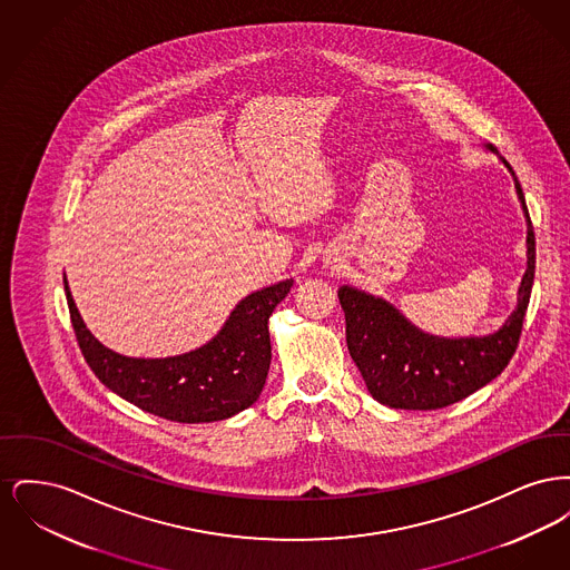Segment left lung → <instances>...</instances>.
Masks as SVG:
<instances>
[{
  "label": "left lung",
  "instance_id": "1",
  "mask_svg": "<svg viewBox=\"0 0 570 570\" xmlns=\"http://www.w3.org/2000/svg\"><path fill=\"white\" fill-rule=\"evenodd\" d=\"M493 154H498L488 145ZM515 179L517 196L528 217V269L523 273L517 309L495 333L446 340L419 331L384 298L353 286L337 297L346 316V344L372 397L389 407L435 410L472 395L502 374L513 358L534 284L537 245L525 198L515 170L500 158Z\"/></svg>",
  "mask_w": 570,
  "mask_h": 570
}]
</instances>
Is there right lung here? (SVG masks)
Here are the masks:
<instances>
[{"mask_svg": "<svg viewBox=\"0 0 570 570\" xmlns=\"http://www.w3.org/2000/svg\"><path fill=\"white\" fill-rule=\"evenodd\" d=\"M293 279L242 298L216 337L179 356L132 358L102 346L82 323L63 279L70 321L91 372L136 407L175 423H212L252 406L272 363L269 316Z\"/></svg>", "mask_w": 570, "mask_h": 570, "instance_id": "right-lung-1", "label": "right lung"}]
</instances>
